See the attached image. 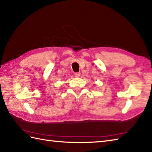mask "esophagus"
I'll list each match as a JSON object with an SVG mask.
<instances>
[{"label": "esophagus", "instance_id": "1", "mask_svg": "<svg viewBox=\"0 0 152 152\" xmlns=\"http://www.w3.org/2000/svg\"><path fill=\"white\" fill-rule=\"evenodd\" d=\"M80 75V73L79 72H77V73H75V76L76 77H79Z\"/></svg>", "mask_w": 152, "mask_h": 152}]
</instances>
